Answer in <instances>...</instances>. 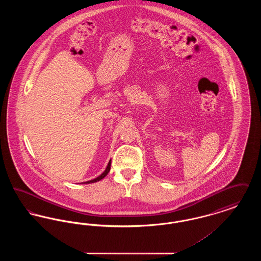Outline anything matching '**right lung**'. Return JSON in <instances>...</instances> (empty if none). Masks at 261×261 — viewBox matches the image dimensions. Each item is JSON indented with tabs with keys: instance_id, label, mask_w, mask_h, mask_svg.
<instances>
[{
	"instance_id": "add662e5",
	"label": "right lung",
	"mask_w": 261,
	"mask_h": 261,
	"mask_svg": "<svg viewBox=\"0 0 261 261\" xmlns=\"http://www.w3.org/2000/svg\"><path fill=\"white\" fill-rule=\"evenodd\" d=\"M111 164H112V160L110 161L109 162V164H108V166H107V168H106V170L102 172V173L100 174L99 176H98L97 178H95V179H93V180H90V181H87V182H84L83 184H90V183H95V182H98L99 180H101L102 178H105L108 173L110 172V170H111Z\"/></svg>"
}]
</instances>
